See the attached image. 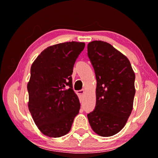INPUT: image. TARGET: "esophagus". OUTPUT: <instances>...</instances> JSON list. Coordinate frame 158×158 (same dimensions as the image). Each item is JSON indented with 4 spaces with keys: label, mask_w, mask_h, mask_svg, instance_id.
<instances>
[{
    "label": "esophagus",
    "mask_w": 158,
    "mask_h": 158,
    "mask_svg": "<svg viewBox=\"0 0 158 158\" xmlns=\"http://www.w3.org/2000/svg\"><path fill=\"white\" fill-rule=\"evenodd\" d=\"M76 94H77V95H78V96L81 98V97L83 96V94H85V90H77V91L76 92Z\"/></svg>",
    "instance_id": "34e87169"
}]
</instances>
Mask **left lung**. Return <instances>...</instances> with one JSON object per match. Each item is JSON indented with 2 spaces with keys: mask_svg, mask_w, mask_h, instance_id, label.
<instances>
[{
  "mask_svg": "<svg viewBox=\"0 0 158 158\" xmlns=\"http://www.w3.org/2000/svg\"><path fill=\"white\" fill-rule=\"evenodd\" d=\"M88 57L97 81L96 106L88 122L97 135L110 137L122 130L132 111L135 75L128 58L107 42H90Z\"/></svg>",
  "mask_w": 158,
  "mask_h": 158,
  "instance_id": "1",
  "label": "left lung"
}]
</instances>
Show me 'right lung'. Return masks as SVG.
<instances>
[{"label": "right lung", "instance_id": "1", "mask_svg": "<svg viewBox=\"0 0 158 158\" xmlns=\"http://www.w3.org/2000/svg\"><path fill=\"white\" fill-rule=\"evenodd\" d=\"M85 43L69 42L47 47L31 67L28 106L44 135L60 137L70 131L81 104L73 90L72 75Z\"/></svg>", "mask_w": 158, "mask_h": 158}]
</instances>
